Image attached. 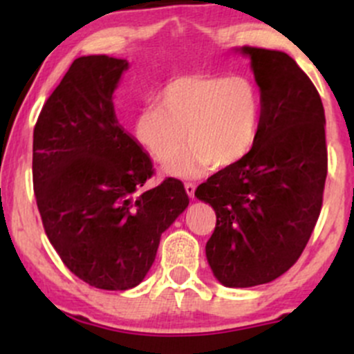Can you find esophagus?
<instances>
[{"instance_id": "obj_1", "label": "esophagus", "mask_w": 354, "mask_h": 354, "mask_svg": "<svg viewBox=\"0 0 354 354\" xmlns=\"http://www.w3.org/2000/svg\"><path fill=\"white\" fill-rule=\"evenodd\" d=\"M185 189H186V193H188V196L193 198L196 186H194V183H185Z\"/></svg>"}]
</instances>
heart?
<instances>
[{"label":"heart","instance_id":"1","mask_svg":"<svg viewBox=\"0 0 354 354\" xmlns=\"http://www.w3.org/2000/svg\"><path fill=\"white\" fill-rule=\"evenodd\" d=\"M261 121L258 89L243 76L185 75L165 84L156 104L141 111L133 135L141 148L166 165L183 141L188 148L168 166L173 176H198L208 166L225 169L253 148Z\"/></svg>","mask_w":354,"mask_h":354}]
</instances>
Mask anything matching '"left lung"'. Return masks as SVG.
<instances>
[{
    "mask_svg": "<svg viewBox=\"0 0 354 354\" xmlns=\"http://www.w3.org/2000/svg\"><path fill=\"white\" fill-rule=\"evenodd\" d=\"M261 91L251 151L194 191L216 213L206 258L228 288L265 284L298 261L318 221L328 173L318 89L283 51L243 46Z\"/></svg>",
    "mask_w": 354,
    "mask_h": 354,
    "instance_id": "8db88e82",
    "label": "left lung"
}]
</instances>
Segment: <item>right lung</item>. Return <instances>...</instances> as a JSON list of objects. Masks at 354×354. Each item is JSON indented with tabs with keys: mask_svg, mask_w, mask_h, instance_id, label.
Returning a JSON list of instances; mask_svg holds the SVG:
<instances>
[{
	"mask_svg": "<svg viewBox=\"0 0 354 354\" xmlns=\"http://www.w3.org/2000/svg\"><path fill=\"white\" fill-rule=\"evenodd\" d=\"M128 61L81 56L39 113L33 185L44 231L73 274L100 290L143 281L161 234L188 206L180 180L145 188L154 169L121 128L113 93Z\"/></svg>",
	"mask_w": 354,
	"mask_h": 354,
	"instance_id": "obj_1",
	"label": "right lung"
}]
</instances>
